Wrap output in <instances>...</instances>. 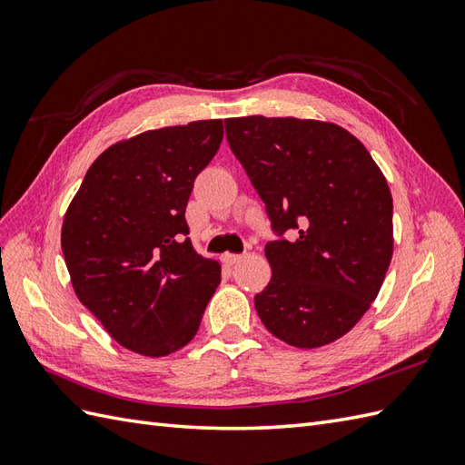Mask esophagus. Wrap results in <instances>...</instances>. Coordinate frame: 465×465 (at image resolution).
Masks as SVG:
<instances>
[{
  "mask_svg": "<svg viewBox=\"0 0 465 465\" xmlns=\"http://www.w3.org/2000/svg\"><path fill=\"white\" fill-rule=\"evenodd\" d=\"M243 260V255L240 253H223L222 255V262L227 265V268H233V265H238Z\"/></svg>",
  "mask_w": 465,
  "mask_h": 465,
  "instance_id": "34e87169",
  "label": "esophagus"
}]
</instances>
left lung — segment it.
<instances>
[{"instance_id": "obj_1", "label": "left lung", "mask_w": 465, "mask_h": 465, "mask_svg": "<svg viewBox=\"0 0 465 465\" xmlns=\"http://www.w3.org/2000/svg\"><path fill=\"white\" fill-rule=\"evenodd\" d=\"M225 135L280 240L255 310L275 338L322 348L378 298L393 253L391 193L363 143L343 127L298 117H232ZM293 229L296 240H282Z\"/></svg>"}]
</instances>
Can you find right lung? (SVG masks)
Returning a JSON list of instances; mask_svg holds the SVG:
<instances>
[{"label":"right lung","mask_w":465,"mask_h":465,"mask_svg":"<svg viewBox=\"0 0 465 465\" xmlns=\"http://www.w3.org/2000/svg\"><path fill=\"white\" fill-rule=\"evenodd\" d=\"M223 140L222 120L143 132L87 170L62 225L80 302L112 338L162 358L193 340L222 268L193 250L185 205Z\"/></svg>","instance_id":"right-lung-1"}]
</instances>
